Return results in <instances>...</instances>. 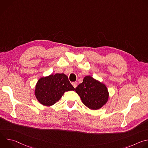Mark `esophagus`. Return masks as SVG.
Returning a JSON list of instances; mask_svg holds the SVG:
<instances>
[{"instance_id": "esophagus-1", "label": "esophagus", "mask_w": 148, "mask_h": 148, "mask_svg": "<svg viewBox=\"0 0 148 148\" xmlns=\"http://www.w3.org/2000/svg\"><path fill=\"white\" fill-rule=\"evenodd\" d=\"M72 85L75 88L77 86V82H72Z\"/></svg>"}]
</instances>
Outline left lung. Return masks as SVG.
<instances>
[{"mask_svg":"<svg viewBox=\"0 0 148 148\" xmlns=\"http://www.w3.org/2000/svg\"><path fill=\"white\" fill-rule=\"evenodd\" d=\"M75 91L82 103L93 110L101 108L108 99L107 87L90 75L84 77L83 82L76 87Z\"/></svg>","mask_w":148,"mask_h":148,"instance_id":"left-lung-1","label":"left lung"}]
</instances>
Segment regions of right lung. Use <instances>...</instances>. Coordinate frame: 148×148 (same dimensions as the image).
Instances as JSON below:
<instances>
[{
  "instance_id": "add662e5",
  "label": "right lung",
  "mask_w": 148,
  "mask_h": 148,
  "mask_svg": "<svg viewBox=\"0 0 148 148\" xmlns=\"http://www.w3.org/2000/svg\"><path fill=\"white\" fill-rule=\"evenodd\" d=\"M74 90L66 75L57 73L42 77L38 81L35 95L40 103L45 106H51L60 99L66 91Z\"/></svg>"
}]
</instances>
